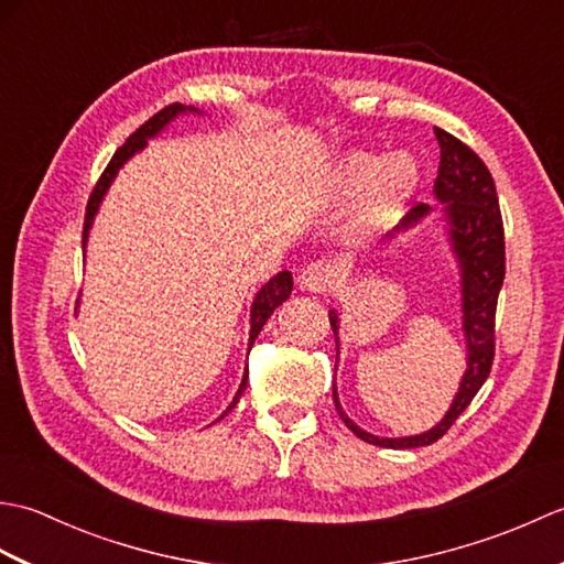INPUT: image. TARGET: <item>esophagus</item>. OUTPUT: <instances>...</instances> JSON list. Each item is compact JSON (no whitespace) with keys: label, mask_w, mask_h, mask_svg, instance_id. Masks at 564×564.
Wrapping results in <instances>:
<instances>
[{"label":"esophagus","mask_w":564,"mask_h":564,"mask_svg":"<svg viewBox=\"0 0 564 564\" xmlns=\"http://www.w3.org/2000/svg\"><path fill=\"white\" fill-rule=\"evenodd\" d=\"M337 269L327 261H313L301 271V289L310 293H325L337 283Z\"/></svg>","instance_id":"34e87169"}]
</instances>
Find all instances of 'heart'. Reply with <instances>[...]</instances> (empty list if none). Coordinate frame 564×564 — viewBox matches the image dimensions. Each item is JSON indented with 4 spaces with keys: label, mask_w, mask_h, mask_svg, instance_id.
<instances>
[{
    "label": "heart",
    "mask_w": 564,
    "mask_h": 564,
    "mask_svg": "<svg viewBox=\"0 0 564 564\" xmlns=\"http://www.w3.org/2000/svg\"><path fill=\"white\" fill-rule=\"evenodd\" d=\"M339 184L358 194V191L373 188V215H386L410 194L416 184V164L400 154V158H380L370 152H354L339 166Z\"/></svg>",
    "instance_id": "1"
}]
</instances>
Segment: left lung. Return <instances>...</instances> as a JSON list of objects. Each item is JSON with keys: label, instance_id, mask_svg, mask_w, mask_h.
Listing matches in <instances>:
<instances>
[{"label": "left lung", "instance_id": "obj_1", "mask_svg": "<svg viewBox=\"0 0 564 564\" xmlns=\"http://www.w3.org/2000/svg\"><path fill=\"white\" fill-rule=\"evenodd\" d=\"M441 145L438 176L434 182V194L441 203H446V218L451 225L453 249L458 254L463 271V329L467 337V370L455 394L448 414L441 419L426 434L406 436V438H378L358 429L349 416L341 412L337 390H334V404L341 422L354 434L382 448H419L436 443L455 424L465 406L485 386L495 361V315L497 297L505 283L507 271V251H505V223H501L499 198L495 188V178L489 174L487 164L477 158V152L465 145L463 140L434 128ZM429 213V206L419 203L406 215L402 227H410L422 215ZM329 322L337 332V313H329Z\"/></svg>", "mask_w": 564, "mask_h": 564}]
</instances>
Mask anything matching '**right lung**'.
<instances>
[{
    "label": "right lung",
    "mask_w": 564,
    "mask_h": 564,
    "mask_svg": "<svg viewBox=\"0 0 564 564\" xmlns=\"http://www.w3.org/2000/svg\"><path fill=\"white\" fill-rule=\"evenodd\" d=\"M182 111H186L182 104H170V106H164L162 111H158L154 113L152 118H148L145 123H142L133 135H130L121 148L116 150V154L111 158V162L106 164V170L101 172V176H99V182H97V186L91 188V196H89V200H87V213H84V230H82V247H84V242H87V232H89V227H91V218H94V213H97V208H99V203H101V196L106 194V188H109V184L113 182V176H116V172L121 170L123 166V162L126 160H130L133 158V154L138 152V150H142L145 148V142H148V138H152V135H158L160 130L172 121L174 116H178ZM191 111H196V109H191ZM291 291H293V275L289 273V271H281L279 275H273V279L263 285V289L259 291V295L254 297V305H251V334H249V341L254 344V339L259 337V332H261V327L267 325V319L271 317V313L275 307H279L285 297L291 295ZM249 344V346H251ZM247 378H249V368L245 370V378H242V386H239V390H237V394H235V400H232V404L227 406V412L232 410V406L237 404V400H239V394H242V390L247 388ZM225 412V414H227ZM223 419V416H220Z\"/></svg>",
    "instance_id": "obj_1"
}]
</instances>
